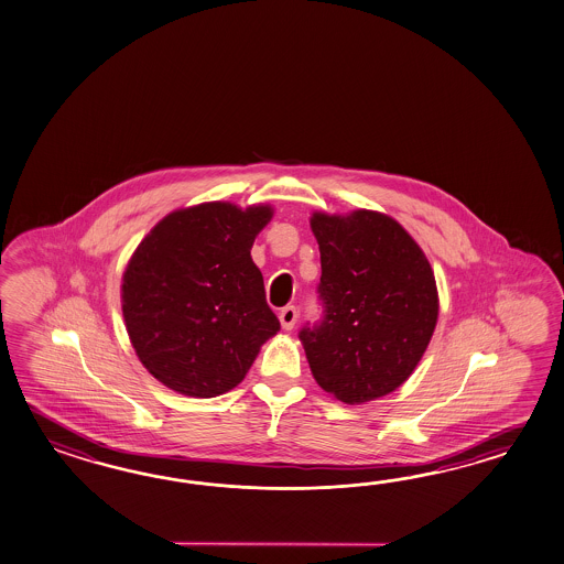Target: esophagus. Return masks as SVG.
I'll use <instances>...</instances> for the list:
<instances>
[{
  "instance_id": "obj_1",
  "label": "esophagus",
  "mask_w": 564,
  "mask_h": 564,
  "mask_svg": "<svg viewBox=\"0 0 564 564\" xmlns=\"http://www.w3.org/2000/svg\"><path fill=\"white\" fill-rule=\"evenodd\" d=\"M296 321H299V311H296V306H286V308H282V311H280V325H282V328L292 330L294 325H296Z\"/></svg>"
}]
</instances>
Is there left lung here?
Here are the masks:
<instances>
[{
    "label": "left lung",
    "mask_w": 564,
    "mask_h": 564,
    "mask_svg": "<svg viewBox=\"0 0 564 564\" xmlns=\"http://www.w3.org/2000/svg\"><path fill=\"white\" fill-rule=\"evenodd\" d=\"M323 318L301 330L316 383L345 404L393 392L412 376L438 318L434 272L392 217L313 213Z\"/></svg>",
    "instance_id": "1"
}]
</instances>
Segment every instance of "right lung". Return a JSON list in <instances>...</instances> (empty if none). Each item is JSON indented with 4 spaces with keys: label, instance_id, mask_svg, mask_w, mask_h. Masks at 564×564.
Instances as JSON below:
<instances>
[{
    "label": "right lung",
    "instance_id": "add662e5",
    "mask_svg": "<svg viewBox=\"0 0 564 564\" xmlns=\"http://www.w3.org/2000/svg\"><path fill=\"white\" fill-rule=\"evenodd\" d=\"M270 205L203 203L166 215L135 248L121 311L135 355L174 392L215 398L246 378L280 321L251 260Z\"/></svg>",
    "mask_w": 564,
    "mask_h": 564
}]
</instances>
